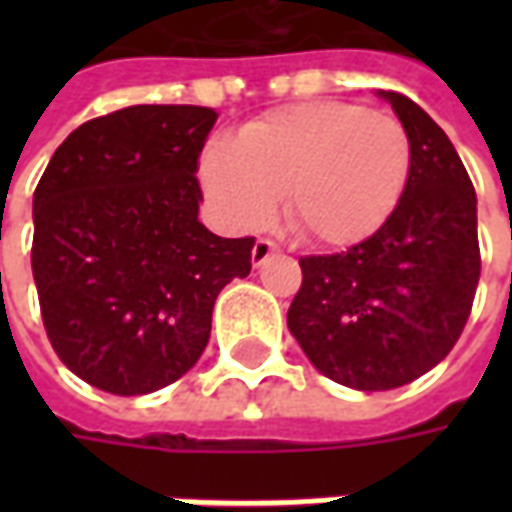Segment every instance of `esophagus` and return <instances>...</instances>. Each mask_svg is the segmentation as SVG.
<instances>
[{
	"instance_id": "esophagus-1",
	"label": "esophagus",
	"mask_w": 512,
	"mask_h": 512,
	"mask_svg": "<svg viewBox=\"0 0 512 512\" xmlns=\"http://www.w3.org/2000/svg\"><path fill=\"white\" fill-rule=\"evenodd\" d=\"M279 246L274 244V241H268V238H260V241H255V246H252V266L260 268L263 263H266L268 257L277 255Z\"/></svg>"
}]
</instances>
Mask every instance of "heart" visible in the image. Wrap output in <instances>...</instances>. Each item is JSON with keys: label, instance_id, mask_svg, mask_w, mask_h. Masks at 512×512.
<instances>
[{"label": "heart", "instance_id": "1", "mask_svg": "<svg viewBox=\"0 0 512 512\" xmlns=\"http://www.w3.org/2000/svg\"><path fill=\"white\" fill-rule=\"evenodd\" d=\"M411 175V136L397 117L343 101H312L246 123L202 150L208 200L235 230L282 208L312 244L351 246L392 216Z\"/></svg>", "mask_w": 512, "mask_h": 512}]
</instances>
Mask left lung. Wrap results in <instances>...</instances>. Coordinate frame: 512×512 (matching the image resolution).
Masks as SVG:
<instances>
[{
	"instance_id": "1",
	"label": "left lung",
	"mask_w": 512,
	"mask_h": 512,
	"mask_svg": "<svg viewBox=\"0 0 512 512\" xmlns=\"http://www.w3.org/2000/svg\"><path fill=\"white\" fill-rule=\"evenodd\" d=\"M411 136L392 216L340 255L301 257L288 329L323 376L359 392L411 384L458 343L480 279L477 194L425 109L378 90Z\"/></svg>"
}]
</instances>
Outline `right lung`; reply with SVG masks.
Listing matches in <instances>:
<instances>
[{
    "mask_svg": "<svg viewBox=\"0 0 512 512\" xmlns=\"http://www.w3.org/2000/svg\"><path fill=\"white\" fill-rule=\"evenodd\" d=\"M205 106H126L62 142L32 200V277L51 348L112 395L186 376L216 296L252 271L255 238L200 222Z\"/></svg>",
    "mask_w": 512,
    "mask_h": 512,
    "instance_id": "add662e5",
    "label": "right lung"
}]
</instances>
